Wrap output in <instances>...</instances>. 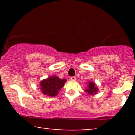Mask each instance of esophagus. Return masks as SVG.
Listing matches in <instances>:
<instances>
[{"mask_svg":"<svg viewBox=\"0 0 135 135\" xmlns=\"http://www.w3.org/2000/svg\"><path fill=\"white\" fill-rule=\"evenodd\" d=\"M71 80H72V81H75V80H76V78H75V77H71Z\"/></svg>","mask_w":135,"mask_h":135,"instance_id":"obj_1","label":"esophagus"}]
</instances>
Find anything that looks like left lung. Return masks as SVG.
<instances>
[{
  "mask_svg": "<svg viewBox=\"0 0 135 135\" xmlns=\"http://www.w3.org/2000/svg\"><path fill=\"white\" fill-rule=\"evenodd\" d=\"M88 85L87 88H85V91L90 95H93L97 94L98 92V88L96 86L95 83L92 82H88Z\"/></svg>",
  "mask_w": 135,
  "mask_h": 135,
  "instance_id": "1",
  "label": "left lung"
}]
</instances>
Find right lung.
Wrapping results in <instances>:
<instances>
[{
    "label": "right lung",
    "instance_id": "obj_1",
    "mask_svg": "<svg viewBox=\"0 0 135 135\" xmlns=\"http://www.w3.org/2000/svg\"><path fill=\"white\" fill-rule=\"evenodd\" d=\"M66 82V79H61L58 77L53 75L40 82V90L44 95L54 97L58 95L59 91L64 85Z\"/></svg>",
    "mask_w": 135,
    "mask_h": 135
}]
</instances>
